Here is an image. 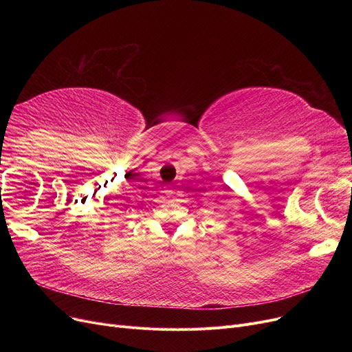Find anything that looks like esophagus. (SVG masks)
I'll return each mask as SVG.
<instances>
[{
    "label": "esophagus",
    "mask_w": 352,
    "mask_h": 352,
    "mask_svg": "<svg viewBox=\"0 0 352 352\" xmlns=\"http://www.w3.org/2000/svg\"><path fill=\"white\" fill-rule=\"evenodd\" d=\"M164 192H165V194H168V195H170V194H173V190H170V188H168V190H165Z\"/></svg>",
    "instance_id": "obj_1"
}]
</instances>
